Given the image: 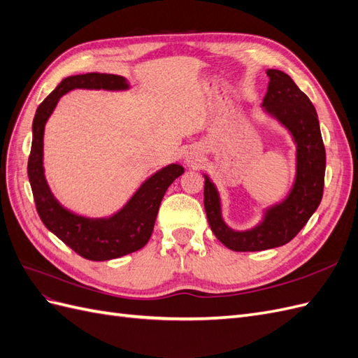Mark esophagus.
Wrapping results in <instances>:
<instances>
[{
  "label": "esophagus",
  "mask_w": 358,
  "mask_h": 358,
  "mask_svg": "<svg viewBox=\"0 0 358 358\" xmlns=\"http://www.w3.org/2000/svg\"><path fill=\"white\" fill-rule=\"evenodd\" d=\"M183 159H185L187 166H196L200 161V154L197 152V150L189 149L188 152H185V155H183Z\"/></svg>",
  "instance_id": "obj_1"
}]
</instances>
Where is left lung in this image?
Wrapping results in <instances>:
<instances>
[{
	"label": "left lung",
	"instance_id": "8db88e82",
	"mask_svg": "<svg viewBox=\"0 0 358 358\" xmlns=\"http://www.w3.org/2000/svg\"><path fill=\"white\" fill-rule=\"evenodd\" d=\"M268 86L263 112L289 133L296 145V173L287 196L263 209L258 224L234 230L224 221L220 191L204 173V209L213 234L233 251H264L288 243L306 225L322 199L326 149L315 107L288 74L267 70Z\"/></svg>",
	"mask_w": 358,
	"mask_h": 358
}]
</instances>
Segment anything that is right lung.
<instances>
[{
	"instance_id": "right-lung-1",
	"label": "right lung",
	"mask_w": 358,
	"mask_h": 358,
	"mask_svg": "<svg viewBox=\"0 0 358 358\" xmlns=\"http://www.w3.org/2000/svg\"><path fill=\"white\" fill-rule=\"evenodd\" d=\"M128 80L117 74L86 73L61 80L43 101L32 121V145L28 178L40 220L74 252L92 262H107L142 249L154 231L162 197L183 173L180 164H169L150 175L121 209L104 218H90L62 206L49 187L43 166V138L48 119L62 95L73 90L128 91Z\"/></svg>"
}]
</instances>
